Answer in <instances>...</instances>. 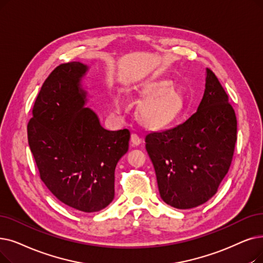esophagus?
Masks as SVG:
<instances>
[{
  "mask_svg": "<svg viewBox=\"0 0 263 263\" xmlns=\"http://www.w3.org/2000/svg\"><path fill=\"white\" fill-rule=\"evenodd\" d=\"M142 143V139L136 133L131 134V144L132 146H139Z\"/></svg>",
  "mask_w": 263,
  "mask_h": 263,
  "instance_id": "1",
  "label": "esophagus"
}]
</instances>
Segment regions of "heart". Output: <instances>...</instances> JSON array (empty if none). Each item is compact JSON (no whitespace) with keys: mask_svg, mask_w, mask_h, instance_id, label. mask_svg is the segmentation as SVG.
Returning <instances> with one entry per match:
<instances>
[{"mask_svg":"<svg viewBox=\"0 0 263 263\" xmlns=\"http://www.w3.org/2000/svg\"><path fill=\"white\" fill-rule=\"evenodd\" d=\"M164 87V83H159L147 85L143 88L144 91L154 93L140 108V116L145 123L152 125L164 124L178 114L180 108L179 95L173 89L163 90ZM111 106L115 111H121L123 108L122 98L118 95L114 97Z\"/></svg>","mask_w":263,"mask_h":263,"instance_id":"heart-1","label":"heart"}]
</instances>
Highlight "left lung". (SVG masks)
Masks as SVG:
<instances>
[{"instance_id": "8db88e82", "label": "left lung", "mask_w": 263, "mask_h": 263, "mask_svg": "<svg viewBox=\"0 0 263 263\" xmlns=\"http://www.w3.org/2000/svg\"><path fill=\"white\" fill-rule=\"evenodd\" d=\"M145 142L166 204L188 210L215 195L232 161L236 117L210 68L197 111L174 128L147 133Z\"/></svg>"}]
</instances>
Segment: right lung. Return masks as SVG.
<instances>
[{"instance_id": "right-lung-1", "label": "right lung", "mask_w": 263, "mask_h": 263, "mask_svg": "<svg viewBox=\"0 0 263 263\" xmlns=\"http://www.w3.org/2000/svg\"><path fill=\"white\" fill-rule=\"evenodd\" d=\"M89 66H57L43 84L28 123V141L44 184L63 204L85 213L115 196V168L129 149L127 129L108 131L87 107L82 81Z\"/></svg>"}]
</instances>
